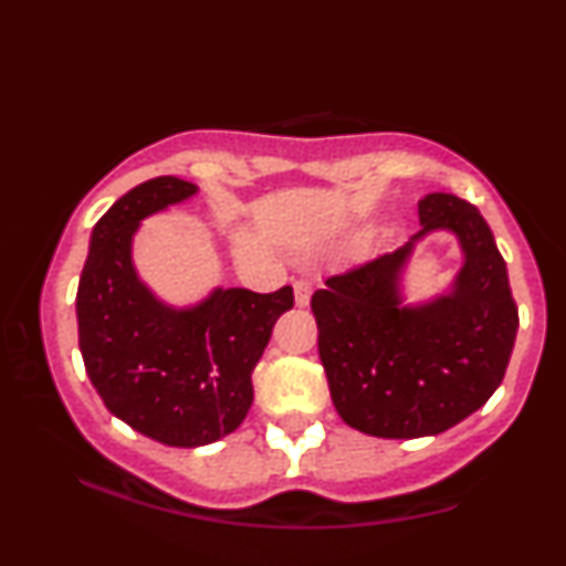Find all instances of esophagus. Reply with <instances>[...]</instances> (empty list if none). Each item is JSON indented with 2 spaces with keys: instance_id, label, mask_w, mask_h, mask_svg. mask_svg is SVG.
Listing matches in <instances>:
<instances>
[{
  "instance_id": "34e87169",
  "label": "esophagus",
  "mask_w": 566,
  "mask_h": 566,
  "mask_svg": "<svg viewBox=\"0 0 566 566\" xmlns=\"http://www.w3.org/2000/svg\"><path fill=\"white\" fill-rule=\"evenodd\" d=\"M292 290H295V305H308L311 303V292H314V287H311L308 279H295V284H292Z\"/></svg>"
}]
</instances>
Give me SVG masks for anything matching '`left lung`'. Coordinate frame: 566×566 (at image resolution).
I'll use <instances>...</instances> for the list:
<instances>
[{
    "mask_svg": "<svg viewBox=\"0 0 566 566\" xmlns=\"http://www.w3.org/2000/svg\"><path fill=\"white\" fill-rule=\"evenodd\" d=\"M401 250L333 276L311 297L319 359L343 423L380 439L437 437L503 382L518 311L495 237L476 207L433 191ZM459 239L464 263L428 302H407L403 274L431 232Z\"/></svg>",
    "mask_w": 566,
    "mask_h": 566,
    "instance_id": "left-lung-1",
    "label": "left lung"
}]
</instances>
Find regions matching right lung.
Masks as SVG:
<instances>
[{
    "label": "right lung",
    "instance_id": "1",
    "mask_svg": "<svg viewBox=\"0 0 566 566\" xmlns=\"http://www.w3.org/2000/svg\"><path fill=\"white\" fill-rule=\"evenodd\" d=\"M197 193L188 180L161 175L116 199L90 233L76 290L90 382L114 418L167 447H205L242 426L252 369L292 308V287L269 295L216 287L172 305L143 282L133 261L140 223Z\"/></svg>",
    "mask_w": 566,
    "mask_h": 566
}]
</instances>
